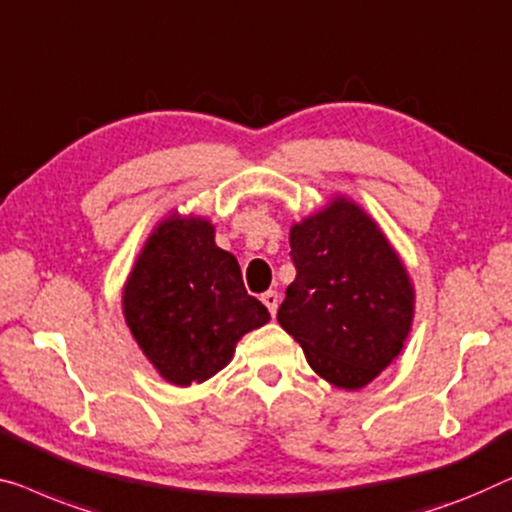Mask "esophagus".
Returning a JSON list of instances; mask_svg holds the SVG:
<instances>
[{"mask_svg":"<svg viewBox=\"0 0 512 512\" xmlns=\"http://www.w3.org/2000/svg\"><path fill=\"white\" fill-rule=\"evenodd\" d=\"M261 300H263V305L268 307V311H270L272 316L277 314V307H279V293H277V291H268V293H263V295H261Z\"/></svg>","mask_w":512,"mask_h":512,"instance_id":"34e87169","label":"esophagus"}]
</instances>
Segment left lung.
I'll return each instance as SVG.
<instances>
[{
	"mask_svg": "<svg viewBox=\"0 0 512 512\" xmlns=\"http://www.w3.org/2000/svg\"><path fill=\"white\" fill-rule=\"evenodd\" d=\"M293 284L277 321L309 367L332 385L360 390L402 353L416 291L381 226L346 196L291 226Z\"/></svg>",
	"mask_w": 512,
	"mask_h": 512,
	"instance_id": "8db88e82",
	"label": "left lung"
}]
</instances>
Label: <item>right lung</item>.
Instances as JSON below:
<instances>
[{
  "label": "right lung",
  "mask_w": 512,
  "mask_h": 512,
  "mask_svg": "<svg viewBox=\"0 0 512 512\" xmlns=\"http://www.w3.org/2000/svg\"><path fill=\"white\" fill-rule=\"evenodd\" d=\"M122 314L157 374L180 388L212 379L240 339L270 321L244 288L238 258L214 242L212 221L177 210L140 249Z\"/></svg>",
  "instance_id": "1"
}]
</instances>
